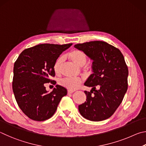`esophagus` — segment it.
Returning a JSON list of instances; mask_svg holds the SVG:
<instances>
[{
  "label": "esophagus",
  "mask_w": 146,
  "mask_h": 146,
  "mask_svg": "<svg viewBox=\"0 0 146 146\" xmlns=\"http://www.w3.org/2000/svg\"><path fill=\"white\" fill-rule=\"evenodd\" d=\"M67 93H68V94H72V93H74V91H72V90H68L67 91Z\"/></svg>",
  "instance_id": "obj_1"
}]
</instances>
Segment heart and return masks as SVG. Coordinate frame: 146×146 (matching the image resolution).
I'll list each match as a JSON object with an SVG mask.
<instances>
[{
	"label": "heart",
	"mask_w": 146,
	"mask_h": 146,
	"mask_svg": "<svg viewBox=\"0 0 146 146\" xmlns=\"http://www.w3.org/2000/svg\"><path fill=\"white\" fill-rule=\"evenodd\" d=\"M68 58L79 66H83L86 63V56L83 51L80 50H74L68 54ZM63 58H59L56 60L54 65V70L56 74H58L60 71L61 66L62 65ZM60 84L64 87L70 90H74L79 88L81 84V80L78 78H65L60 81Z\"/></svg>",
	"instance_id": "heart-1"
}]
</instances>
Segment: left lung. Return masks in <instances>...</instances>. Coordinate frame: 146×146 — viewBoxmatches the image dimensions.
I'll return each mask as SVG.
<instances>
[{"mask_svg":"<svg viewBox=\"0 0 146 146\" xmlns=\"http://www.w3.org/2000/svg\"><path fill=\"white\" fill-rule=\"evenodd\" d=\"M92 60V73L84 85L92 87L85 91L86 101L78 106L84 118L91 121L108 119L122 103L127 89L128 69L118 48L102 41L76 44ZM96 86L99 90H96Z\"/></svg>","mask_w":146,"mask_h":146,"instance_id":"8db88e82","label":"left lung"}]
</instances>
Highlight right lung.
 <instances>
[{"label": "right lung", "instance_id": "obj_1", "mask_svg": "<svg viewBox=\"0 0 146 146\" xmlns=\"http://www.w3.org/2000/svg\"><path fill=\"white\" fill-rule=\"evenodd\" d=\"M72 45H37L23 50L15 62L13 91L18 105L31 119L43 121L50 118L67 94L62 86L56 85L49 93L44 85L53 82L50 77L55 76L54 63Z\"/></svg>", "mask_w": 146, "mask_h": 146}]
</instances>
